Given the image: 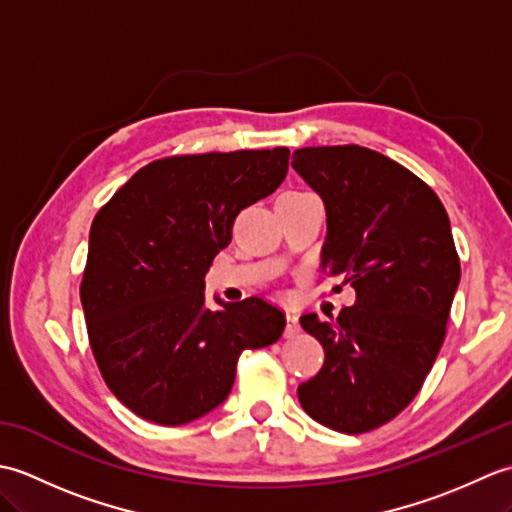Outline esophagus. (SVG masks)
<instances>
[{
    "instance_id": "1",
    "label": "esophagus",
    "mask_w": 512,
    "mask_h": 512,
    "mask_svg": "<svg viewBox=\"0 0 512 512\" xmlns=\"http://www.w3.org/2000/svg\"><path fill=\"white\" fill-rule=\"evenodd\" d=\"M301 332V325H299V314L297 312H286V336L292 339V336H297Z\"/></svg>"
}]
</instances>
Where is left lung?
<instances>
[{
    "mask_svg": "<svg viewBox=\"0 0 512 512\" xmlns=\"http://www.w3.org/2000/svg\"><path fill=\"white\" fill-rule=\"evenodd\" d=\"M292 169L325 206L323 273L356 290L336 323L301 317L325 361L299 402L334 431H372L416 398L447 334L460 284L449 215L418 176L367 147H303Z\"/></svg>",
    "mask_w": 512,
    "mask_h": 512,
    "instance_id": "left-lung-1",
    "label": "left lung"
}]
</instances>
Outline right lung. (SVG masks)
<instances>
[{"mask_svg": "<svg viewBox=\"0 0 512 512\" xmlns=\"http://www.w3.org/2000/svg\"><path fill=\"white\" fill-rule=\"evenodd\" d=\"M290 151L173 156L134 173L96 213L81 303L96 363L136 416L178 427L220 407L244 350L273 345L286 314L250 297L206 306L204 275L237 213L268 198Z\"/></svg>", "mask_w": 512, "mask_h": 512, "instance_id": "add662e5", "label": "right lung"}]
</instances>
